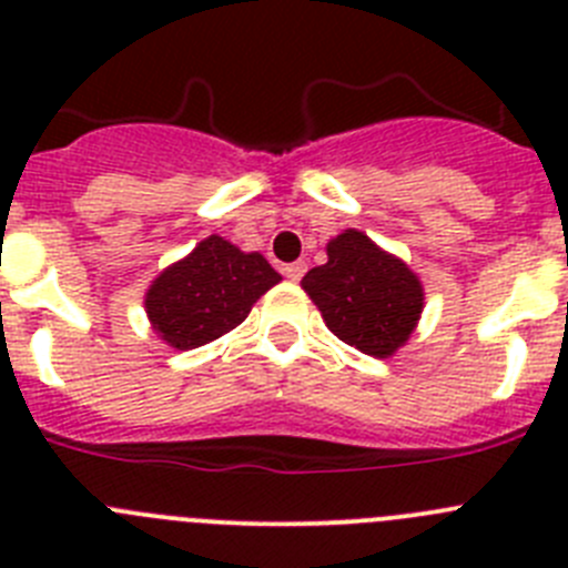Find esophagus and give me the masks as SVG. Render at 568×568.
Listing matches in <instances>:
<instances>
[{
    "instance_id": "obj_1",
    "label": "esophagus",
    "mask_w": 568,
    "mask_h": 568,
    "mask_svg": "<svg viewBox=\"0 0 568 568\" xmlns=\"http://www.w3.org/2000/svg\"><path fill=\"white\" fill-rule=\"evenodd\" d=\"M281 273L287 275L290 281H301V275L307 273V264H304V261H293V264H284V267H281Z\"/></svg>"
}]
</instances>
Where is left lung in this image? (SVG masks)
<instances>
[{"label": "left lung", "mask_w": 568, "mask_h": 568, "mask_svg": "<svg viewBox=\"0 0 568 568\" xmlns=\"http://www.w3.org/2000/svg\"><path fill=\"white\" fill-rule=\"evenodd\" d=\"M301 287L329 333L375 358H389L404 346L424 310L418 275L358 230L335 235L327 264L310 270Z\"/></svg>", "instance_id": "left-lung-1"}]
</instances>
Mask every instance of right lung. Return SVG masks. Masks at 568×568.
<instances>
[{"label": "right lung", "instance_id": "obj_1", "mask_svg": "<svg viewBox=\"0 0 568 568\" xmlns=\"http://www.w3.org/2000/svg\"><path fill=\"white\" fill-rule=\"evenodd\" d=\"M278 281L261 253H241L222 235H210L150 284L144 310L162 341L195 349L239 327Z\"/></svg>", "mask_w": 568, "mask_h": 568}]
</instances>
